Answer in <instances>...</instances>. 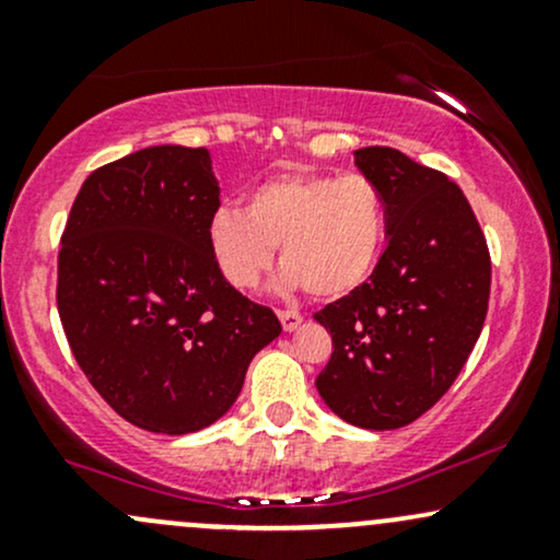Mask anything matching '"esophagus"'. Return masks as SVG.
Segmentation results:
<instances>
[{
	"label": "esophagus",
	"mask_w": 560,
	"mask_h": 560,
	"mask_svg": "<svg viewBox=\"0 0 560 560\" xmlns=\"http://www.w3.org/2000/svg\"><path fill=\"white\" fill-rule=\"evenodd\" d=\"M279 320L281 326H284V331H294L302 324V313L292 311V307H284V311H279Z\"/></svg>",
	"instance_id": "obj_1"
}]
</instances>
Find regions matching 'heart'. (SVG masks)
I'll return each instance as SVG.
<instances>
[{
  "label": "heart",
  "mask_w": 560,
  "mask_h": 560,
  "mask_svg": "<svg viewBox=\"0 0 560 560\" xmlns=\"http://www.w3.org/2000/svg\"><path fill=\"white\" fill-rule=\"evenodd\" d=\"M387 234V208L371 178L279 173L236 208L208 221V247L234 289L258 287L281 247L284 281L318 300L350 294L369 279Z\"/></svg>",
  "instance_id": "1"
}]
</instances>
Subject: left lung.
Returning a JSON list of instances; mask_svg holds the SVG:
<instances>
[{
    "mask_svg": "<svg viewBox=\"0 0 560 560\" xmlns=\"http://www.w3.org/2000/svg\"><path fill=\"white\" fill-rule=\"evenodd\" d=\"M355 163L382 191L389 244L365 284L313 313L331 334L316 387L339 419L384 432L453 387L485 326L492 262L445 173L392 147H363Z\"/></svg>",
    "mask_w": 560,
    "mask_h": 560,
    "instance_id": "left-lung-1",
    "label": "left lung"
}]
</instances>
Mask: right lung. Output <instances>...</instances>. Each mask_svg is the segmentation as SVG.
I'll list each match as a JSON object with an SVG mask.
<instances>
[{
  "label": "right lung",
  "mask_w": 560,
  "mask_h": 560,
  "mask_svg": "<svg viewBox=\"0 0 560 560\" xmlns=\"http://www.w3.org/2000/svg\"><path fill=\"white\" fill-rule=\"evenodd\" d=\"M205 147H147L102 165L70 208L57 311L75 363L118 416L158 434L210 427L281 324L223 279Z\"/></svg>",
  "instance_id": "add662e5"
}]
</instances>
